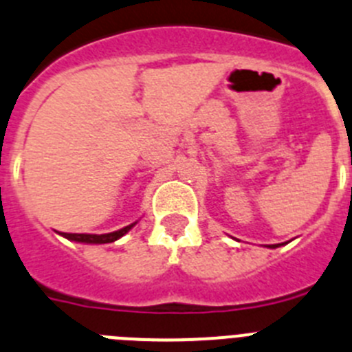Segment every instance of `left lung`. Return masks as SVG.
<instances>
[{"instance_id":"left-lung-1","label":"left lung","mask_w":352,"mask_h":352,"mask_svg":"<svg viewBox=\"0 0 352 352\" xmlns=\"http://www.w3.org/2000/svg\"><path fill=\"white\" fill-rule=\"evenodd\" d=\"M278 245H280V243H278ZM278 245H272V247H270V248H276V247H278Z\"/></svg>"}]
</instances>
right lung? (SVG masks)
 Segmentation results:
<instances>
[{"instance_id": "right-lung-1", "label": "right lung", "mask_w": 352, "mask_h": 352, "mask_svg": "<svg viewBox=\"0 0 352 352\" xmlns=\"http://www.w3.org/2000/svg\"><path fill=\"white\" fill-rule=\"evenodd\" d=\"M133 226H135V223H130V226L123 227V229H120V231L107 232V234H77V232H61V236H65L67 239H72V241H79V243H93V245L113 243V241L120 239L123 234H126Z\"/></svg>"}]
</instances>
